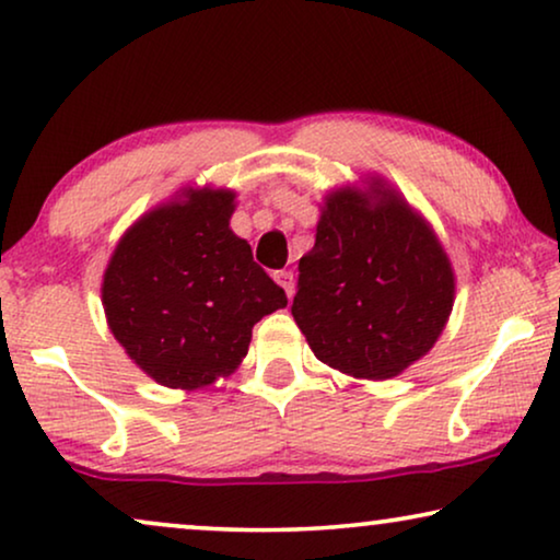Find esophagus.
Returning <instances> with one entry per match:
<instances>
[{"label": "esophagus", "mask_w": 560, "mask_h": 560, "mask_svg": "<svg viewBox=\"0 0 560 560\" xmlns=\"http://www.w3.org/2000/svg\"><path fill=\"white\" fill-rule=\"evenodd\" d=\"M272 278H275V282H278L282 290H285L288 298H293V272H290V270H278V272L272 275Z\"/></svg>", "instance_id": "esophagus-1"}]
</instances>
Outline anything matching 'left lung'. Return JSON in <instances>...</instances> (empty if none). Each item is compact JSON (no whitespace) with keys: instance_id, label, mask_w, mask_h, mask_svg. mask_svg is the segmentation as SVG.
<instances>
[{"instance_id":"left-lung-1","label":"left lung","mask_w":560,"mask_h":560,"mask_svg":"<svg viewBox=\"0 0 560 560\" xmlns=\"http://www.w3.org/2000/svg\"><path fill=\"white\" fill-rule=\"evenodd\" d=\"M298 272V328L320 362L359 380L408 370L454 308V270L439 236L382 180L326 196Z\"/></svg>"}]
</instances>
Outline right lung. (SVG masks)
Listing matches in <instances>:
<instances>
[{"label":"right lung","mask_w":560,"mask_h":560,"mask_svg":"<svg viewBox=\"0 0 560 560\" xmlns=\"http://www.w3.org/2000/svg\"><path fill=\"white\" fill-rule=\"evenodd\" d=\"M232 213V190L186 188L129 226L106 265L102 303L114 339L158 385L196 389L232 374L252 326L288 305L229 229Z\"/></svg>","instance_id":"add662e5"}]
</instances>
